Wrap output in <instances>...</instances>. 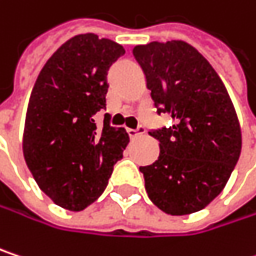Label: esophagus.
Returning a JSON list of instances; mask_svg holds the SVG:
<instances>
[{"label": "esophagus", "instance_id": "esophagus-1", "mask_svg": "<svg viewBox=\"0 0 256 256\" xmlns=\"http://www.w3.org/2000/svg\"><path fill=\"white\" fill-rule=\"evenodd\" d=\"M128 136H130V139H134V138H138L139 134L145 133V128H142V126H139L138 128H128Z\"/></svg>", "mask_w": 256, "mask_h": 256}]
</instances>
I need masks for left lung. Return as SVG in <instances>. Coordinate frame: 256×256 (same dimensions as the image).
Instances as JSON below:
<instances>
[{
  "mask_svg": "<svg viewBox=\"0 0 256 256\" xmlns=\"http://www.w3.org/2000/svg\"><path fill=\"white\" fill-rule=\"evenodd\" d=\"M133 56L170 128L150 132L160 155L140 167L145 189L166 214L204 210L221 194L240 156L242 132L224 83L205 57L183 40L136 45Z\"/></svg>",
  "mask_w": 256,
  "mask_h": 256,
  "instance_id": "left-lung-1",
  "label": "left lung"
}]
</instances>
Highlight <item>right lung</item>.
Wrapping results in <instances>:
<instances>
[{"label": "right lung", "mask_w": 256, "mask_h": 256, "mask_svg": "<svg viewBox=\"0 0 256 256\" xmlns=\"http://www.w3.org/2000/svg\"><path fill=\"white\" fill-rule=\"evenodd\" d=\"M124 48L95 34L73 36L46 61L28 105L23 155L40 190L61 208L82 211L105 190L128 134L108 120L106 72Z\"/></svg>", "instance_id": "add662e5"}]
</instances>
